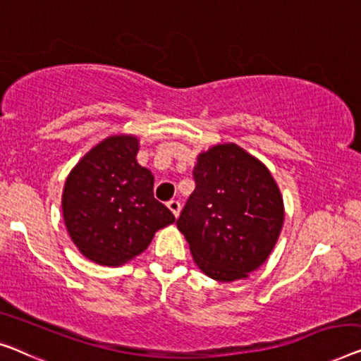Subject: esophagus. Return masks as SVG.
Instances as JSON below:
<instances>
[{"mask_svg":"<svg viewBox=\"0 0 361 361\" xmlns=\"http://www.w3.org/2000/svg\"><path fill=\"white\" fill-rule=\"evenodd\" d=\"M166 207H169L170 211L173 212L175 217H178L180 211H181V204H180V201H176V199H171V201L166 202Z\"/></svg>","mask_w":361,"mask_h":361,"instance_id":"1","label":"esophagus"}]
</instances>
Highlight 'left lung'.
Listing matches in <instances>:
<instances>
[{
    "label": "left lung",
    "mask_w": 361,
    "mask_h": 361,
    "mask_svg": "<svg viewBox=\"0 0 361 361\" xmlns=\"http://www.w3.org/2000/svg\"><path fill=\"white\" fill-rule=\"evenodd\" d=\"M192 180L176 227L196 264L219 282L248 277L282 230L283 202L272 175L236 144H219L199 155Z\"/></svg>",
    "instance_id": "left-lung-1"
}]
</instances>
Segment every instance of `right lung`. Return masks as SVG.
Listing matches in <instances>:
<instances>
[{"instance_id":"add662e5","label":"right lung","mask_w":361,"mask_h":361,"mask_svg":"<svg viewBox=\"0 0 361 361\" xmlns=\"http://www.w3.org/2000/svg\"><path fill=\"white\" fill-rule=\"evenodd\" d=\"M137 139L102 141L69 173L63 192L68 233L87 259L121 266L147 250L175 215L154 197V176L137 164Z\"/></svg>"}]
</instances>
